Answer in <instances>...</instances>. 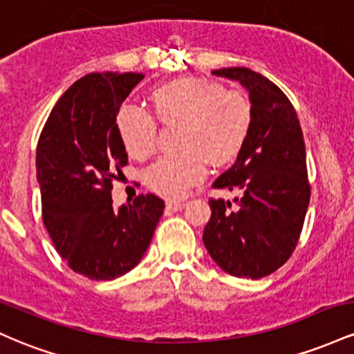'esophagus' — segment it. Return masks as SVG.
<instances>
[{
	"label": "esophagus",
	"mask_w": 354,
	"mask_h": 354,
	"mask_svg": "<svg viewBox=\"0 0 354 354\" xmlns=\"http://www.w3.org/2000/svg\"><path fill=\"white\" fill-rule=\"evenodd\" d=\"M185 203L183 201H168L166 203V209H171V211H181L185 208Z\"/></svg>",
	"instance_id": "1"
}]
</instances>
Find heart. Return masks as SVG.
Returning <instances> with one entry per match:
<instances>
[{
  "mask_svg": "<svg viewBox=\"0 0 354 354\" xmlns=\"http://www.w3.org/2000/svg\"><path fill=\"white\" fill-rule=\"evenodd\" d=\"M153 115L163 124H180V153L163 156L145 173L146 185L165 198H183L205 178L211 165L233 160L245 145L253 106L245 93L225 89L206 78H178L149 93ZM118 135L129 156L145 160L156 148L158 126L149 113L121 106Z\"/></svg>",
  "mask_w": 354,
  "mask_h": 354,
  "instance_id": "heart-1",
  "label": "heart"
}]
</instances>
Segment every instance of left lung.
Here are the masks:
<instances>
[{
	"instance_id": "1",
	"label": "left lung",
	"mask_w": 354,
	"mask_h": 354,
	"mask_svg": "<svg viewBox=\"0 0 354 354\" xmlns=\"http://www.w3.org/2000/svg\"><path fill=\"white\" fill-rule=\"evenodd\" d=\"M213 75L248 89L253 121L234 165L213 183L239 191L238 206L211 198L203 243L223 271L258 279L290 259L303 230L311 188L301 124L288 96L259 73L221 68Z\"/></svg>"
}]
</instances>
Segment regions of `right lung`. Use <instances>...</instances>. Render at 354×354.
I'll return each mask as SVG.
<instances>
[{"mask_svg": "<svg viewBox=\"0 0 354 354\" xmlns=\"http://www.w3.org/2000/svg\"><path fill=\"white\" fill-rule=\"evenodd\" d=\"M141 73H91L51 109L36 148L43 221L76 273L111 281L131 271L151 243L165 209L156 194L113 208L111 189L128 154L115 118Z\"/></svg>", "mask_w": 354, "mask_h": 354, "instance_id": "add662e5", "label": "right lung"}]
</instances>
